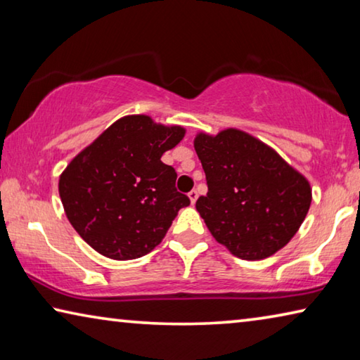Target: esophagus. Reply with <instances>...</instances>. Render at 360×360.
<instances>
[{"instance_id":"1","label":"esophagus","mask_w":360,"mask_h":360,"mask_svg":"<svg viewBox=\"0 0 360 360\" xmlns=\"http://www.w3.org/2000/svg\"><path fill=\"white\" fill-rule=\"evenodd\" d=\"M188 198H191V203L195 205V202H197V198H198V192L191 191V192H188Z\"/></svg>"}]
</instances>
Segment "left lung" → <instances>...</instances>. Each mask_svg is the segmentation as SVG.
Listing matches in <instances>:
<instances>
[{
	"label": "left lung",
	"mask_w": 360,
	"mask_h": 360,
	"mask_svg": "<svg viewBox=\"0 0 360 360\" xmlns=\"http://www.w3.org/2000/svg\"><path fill=\"white\" fill-rule=\"evenodd\" d=\"M193 148L208 193L195 208L236 257L262 260L290 241L311 205V187L275 150L248 133H200Z\"/></svg>",
	"instance_id": "1"
}]
</instances>
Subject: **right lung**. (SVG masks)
Here are the masks:
<instances>
[{
	"mask_svg": "<svg viewBox=\"0 0 360 360\" xmlns=\"http://www.w3.org/2000/svg\"><path fill=\"white\" fill-rule=\"evenodd\" d=\"M184 133L149 115H125L66 167L58 181L66 217L96 252L114 260L143 257L191 205L176 191L174 168L160 160Z\"/></svg>",
	"mask_w": 360,
	"mask_h": 360,
	"instance_id": "right-lung-1",
	"label": "right lung"
}]
</instances>
